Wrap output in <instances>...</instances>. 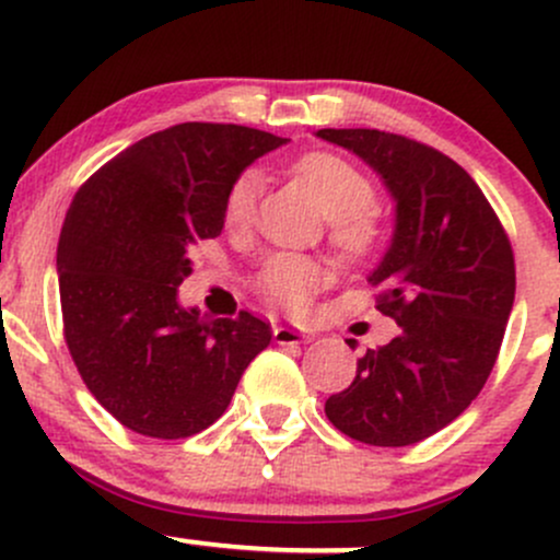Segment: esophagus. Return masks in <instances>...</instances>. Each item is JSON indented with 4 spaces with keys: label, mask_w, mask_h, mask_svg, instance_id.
<instances>
[{
    "label": "esophagus",
    "mask_w": 560,
    "mask_h": 560,
    "mask_svg": "<svg viewBox=\"0 0 560 560\" xmlns=\"http://www.w3.org/2000/svg\"><path fill=\"white\" fill-rule=\"evenodd\" d=\"M275 341H278L280 347H291V343L310 341V336L296 328H288V325H280V328H275Z\"/></svg>",
    "instance_id": "1"
}]
</instances>
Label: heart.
Returning a JSON list of instances; mask_svg holds the SVG:
<instances>
[{
  "label": "heart",
  "instance_id": "heart-1",
  "mask_svg": "<svg viewBox=\"0 0 560 560\" xmlns=\"http://www.w3.org/2000/svg\"><path fill=\"white\" fill-rule=\"evenodd\" d=\"M291 172L304 182L306 190L328 217V241L338 254L347 259H360L375 250L383 237V211L373 200V182L362 168L328 150H310L293 159ZM259 190L261 174L256 168H243L235 174L222 200V217L228 228H246L254 217ZM325 280L328 269L299 254L267 256L254 272L256 291L288 312L306 310Z\"/></svg>",
  "mask_w": 560,
  "mask_h": 560
}]
</instances>
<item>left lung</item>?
Returning <instances> with one entry per match:
<instances>
[{"label":"left lung","mask_w":560,"mask_h":560,"mask_svg":"<svg viewBox=\"0 0 560 560\" xmlns=\"http://www.w3.org/2000/svg\"><path fill=\"white\" fill-rule=\"evenodd\" d=\"M317 135L368 161L397 200L392 248L368 282L399 332L364 351L325 416L362 444L407 447L479 397L513 310L516 259L481 187L450 155L378 129Z\"/></svg>","instance_id":"1"}]
</instances>
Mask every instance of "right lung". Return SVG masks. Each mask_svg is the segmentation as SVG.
<instances>
[{
    "instance_id": "1",
    "label": "right lung",
    "mask_w": 560,
    "mask_h": 560,
    "mask_svg": "<svg viewBox=\"0 0 560 560\" xmlns=\"http://www.w3.org/2000/svg\"><path fill=\"white\" fill-rule=\"evenodd\" d=\"M282 142L237 124H177L129 144L73 196L58 243L62 338L92 397L129 431L209 429L272 341L248 310H182L177 288L192 243L222 232L235 174Z\"/></svg>"
}]
</instances>
